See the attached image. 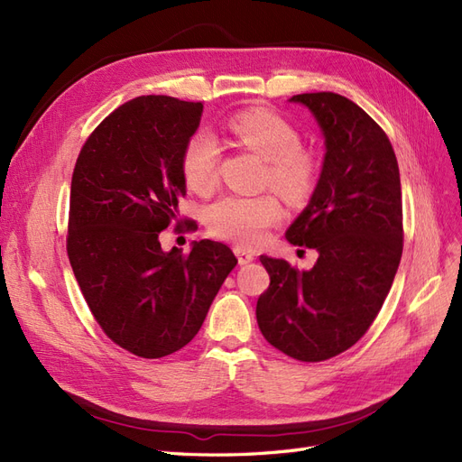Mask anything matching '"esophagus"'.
I'll use <instances>...</instances> for the list:
<instances>
[{
	"instance_id": "obj_1",
	"label": "esophagus",
	"mask_w": 462,
	"mask_h": 462,
	"mask_svg": "<svg viewBox=\"0 0 462 462\" xmlns=\"http://www.w3.org/2000/svg\"><path fill=\"white\" fill-rule=\"evenodd\" d=\"M233 250H235V256H236V260H239V263H241V265H243V263H248V262H253V260H254V254H253V253H250V250L243 248V246H235Z\"/></svg>"
}]
</instances>
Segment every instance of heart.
I'll list each match as a JSON object with an SVG mask.
<instances>
[{
    "instance_id": "b5f03b06",
    "label": "heart",
    "mask_w": 462,
    "mask_h": 462,
    "mask_svg": "<svg viewBox=\"0 0 462 462\" xmlns=\"http://www.w3.org/2000/svg\"><path fill=\"white\" fill-rule=\"evenodd\" d=\"M229 133L256 156L265 160L263 183L283 199H309L318 180L316 153L300 144V134L282 116L270 109H245L227 123ZM219 146L209 133L192 134L180 153V173L190 190L208 194L219 180ZM282 204L272 192L256 197H223L206 209V227L219 239L256 246L282 219Z\"/></svg>"
}]
</instances>
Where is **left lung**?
I'll return each instance as SVG.
<instances>
[{"label": "left lung", "mask_w": 462, "mask_h": 462, "mask_svg": "<svg viewBox=\"0 0 462 462\" xmlns=\"http://www.w3.org/2000/svg\"><path fill=\"white\" fill-rule=\"evenodd\" d=\"M326 138L312 199L291 223V245L318 260L299 272L260 256L270 287L256 319L270 345L300 362L345 353L365 335L393 285L402 254L401 177L393 146L365 109L335 92L297 94Z\"/></svg>", "instance_id": "obj_1"}]
</instances>
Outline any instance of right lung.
<instances>
[{"mask_svg":"<svg viewBox=\"0 0 462 462\" xmlns=\"http://www.w3.org/2000/svg\"><path fill=\"white\" fill-rule=\"evenodd\" d=\"M202 109V102L138 96L97 125L75 163L69 262L104 333L143 358L190 343L236 265L231 248L216 241L194 243L189 254L160 245L187 192L180 153ZM192 223L185 221L187 231Z\"/></svg>","mask_w":462,"mask_h":462,"instance_id":"add662e5","label":"right lung"}]
</instances>
